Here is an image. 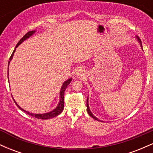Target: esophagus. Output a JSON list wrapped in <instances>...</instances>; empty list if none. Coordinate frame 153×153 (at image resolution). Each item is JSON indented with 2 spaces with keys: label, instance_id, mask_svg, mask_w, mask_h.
I'll return each mask as SVG.
<instances>
[{
  "label": "esophagus",
  "instance_id": "esophagus-1",
  "mask_svg": "<svg viewBox=\"0 0 153 153\" xmlns=\"http://www.w3.org/2000/svg\"><path fill=\"white\" fill-rule=\"evenodd\" d=\"M75 75H76L78 77H79V78H82V77L85 76V71H84L83 70L80 69V70H78V71L76 72Z\"/></svg>",
  "mask_w": 153,
  "mask_h": 153
}]
</instances>
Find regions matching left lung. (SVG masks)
Masks as SVG:
<instances>
[{
	"label": "left lung",
	"mask_w": 153,
	"mask_h": 153,
	"mask_svg": "<svg viewBox=\"0 0 153 153\" xmlns=\"http://www.w3.org/2000/svg\"><path fill=\"white\" fill-rule=\"evenodd\" d=\"M137 39H138L139 42H140V45H141V47H142V42H141V40L140 39V38H139L138 36H137ZM142 48H143V47H142ZM86 106H87V112H88V114L90 115L91 117H92V118H94V119H96V120H97V121H100L99 119H98V118H96V117H95V116H94V114H93L92 113H91V111L90 108H89V106H88V98H87V103H86Z\"/></svg>",
	"instance_id": "1"
}]
</instances>
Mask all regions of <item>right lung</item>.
Listing matches in <instances>:
<instances>
[{
	"mask_svg": "<svg viewBox=\"0 0 153 153\" xmlns=\"http://www.w3.org/2000/svg\"><path fill=\"white\" fill-rule=\"evenodd\" d=\"M35 31H29V32H27L26 34L24 35L23 37L21 39L20 41L19 42L18 44L16 45V48L17 47L19 46V45H20L21 43H22L24 41V40L27 39L28 38L30 37L31 35H33L35 33ZM16 48L15 50H13V53H12L11 55H10V58H9V62H8V66H9V63H10V61L11 60L12 58H13V54H14L15 51H16ZM72 80V78H70L68 79V80H67L66 81L64 82V83L62 84V87H61V90H60V99H59V102L58 103V105H57V106L56 107V108H54V110L51 111L50 112H48V113H45V114H32V113H30V112L29 111H26L24 110L23 108H21L20 106H19L18 104H17L16 102L15 101V100L13 99V101H14V102L16 103V106L19 107V108H20L21 110L24 111V112H26V114H28L29 115L31 116V117H35V118L36 119H51V118H53V117H57V116H58L59 114H60L61 113H62V111L64 109V95H65V91L67 86H68V85L70 84V82H71Z\"/></svg>",
	"mask_w": 153,
	"mask_h": 153,
	"instance_id": "obj_1",
	"label": "right lung"
}]
</instances>
